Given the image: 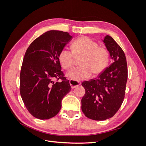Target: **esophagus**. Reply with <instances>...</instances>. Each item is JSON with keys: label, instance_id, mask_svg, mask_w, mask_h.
I'll return each instance as SVG.
<instances>
[{"label": "esophagus", "instance_id": "1", "mask_svg": "<svg viewBox=\"0 0 146 146\" xmlns=\"http://www.w3.org/2000/svg\"><path fill=\"white\" fill-rule=\"evenodd\" d=\"M69 83L70 86H71L72 88L73 89V88H75L76 87L79 86L80 85H81V83L80 82H78V81H74V80H70L69 81Z\"/></svg>", "mask_w": 146, "mask_h": 146}]
</instances>
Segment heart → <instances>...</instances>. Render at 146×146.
<instances>
[{"mask_svg": "<svg viewBox=\"0 0 146 146\" xmlns=\"http://www.w3.org/2000/svg\"><path fill=\"white\" fill-rule=\"evenodd\" d=\"M60 64L64 69H72L77 60L80 59L81 66L70 70L68 77L74 81L83 80L90 78L92 74L102 72L107 68L110 54L107 48L99 46L95 41L87 36L77 38L72 43V52L61 50L59 54Z\"/></svg>", "mask_w": 146, "mask_h": 146, "instance_id": "heart-1", "label": "heart"}]
</instances>
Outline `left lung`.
I'll return each instance as SVG.
<instances>
[{
  "mask_svg": "<svg viewBox=\"0 0 146 146\" xmlns=\"http://www.w3.org/2000/svg\"><path fill=\"white\" fill-rule=\"evenodd\" d=\"M104 42L113 63L98 78L83 82L85 94L82 99V110L89 119L104 121L116 113L125 97L128 77L124 52L113 38L107 35Z\"/></svg>",
  "mask_w": 146,
  "mask_h": 146,
  "instance_id": "obj_1",
  "label": "left lung"
}]
</instances>
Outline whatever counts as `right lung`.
I'll return each mask as SVG.
<instances>
[{"mask_svg": "<svg viewBox=\"0 0 146 146\" xmlns=\"http://www.w3.org/2000/svg\"><path fill=\"white\" fill-rule=\"evenodd\" d=\"M72 38L68 32L48 31L35 39L26 50L20 73V94L35 117L44 120L56 116L61 100L71 90L58 56Z\"/></svg>", "mask_w": 146, "mask_h": 146, "instance_id": "add662e5", "label": "right lung"}]
</instances>
